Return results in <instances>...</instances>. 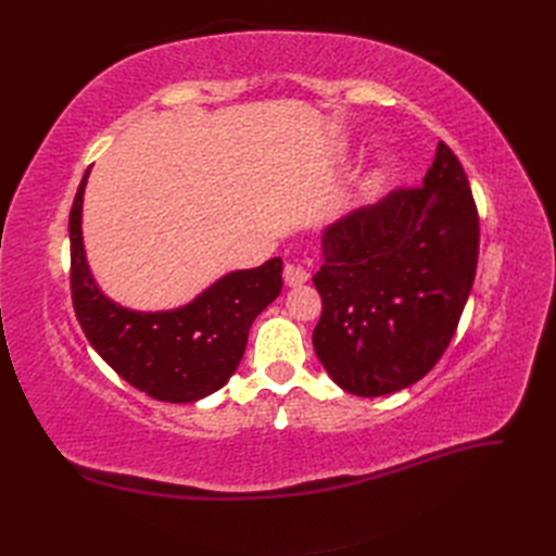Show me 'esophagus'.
Returning a JSON list of instances; mask_svg holds the SVG:
<instances>
[{
	"label": "esophagus",
	"instance_id": "obj_1",
	"mask_svg": "<svg viewBox=\"0 0 556 556\" xmlns=\"http://www.w3.org/2000/svg\"><path fill=\"white\" fill-rule=\"evenodd\" d=\"M282 278H285V285H290V288H296V285H304L308 280V271H306L304 266H299V264H285Z\"/></svg>",
	"mask_w": 556,
	"mask_h": 556
}]
</instances>
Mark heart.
<instances>
[{
	"instance_id": "1",
	"label": "heart",
	"mask_w": 556,
	"mask_h": 556,
	"mask_svg": "<svg viewBox=\"0 0 556 556\" xmlns=\"http://www.w3.org/2000/svg\"><path fill=\"white\" fill-rule=\"evenodd\" d=\"M392 155H387V153H380L378 157H376V162H374V169H371V176H368V180H366V188L368 190H374V188H378V185L387 178V174L392 172Z\"/></svg>"
}]
</instances>
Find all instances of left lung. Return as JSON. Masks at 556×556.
I'll return each mask as SVG.
<instances>
[{"mask_svg":"<svg viewBox=\"0 0 556 556\" xmlns=\"http://www.w3.org/2000/svg\"><path fill=\"white\" fill-rule=\"evenodd\" d=\"M480 220L457 155L441 141L419 188L341 217L313 276L323 315L313 348L329 378L382 396L443 357L476 280Z\"/></svg>","mask_w":556,"mask_h":556,"instance_id":"left-lung-1","label":"left lung"}]
</instances>
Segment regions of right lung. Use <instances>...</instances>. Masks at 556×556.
I'll use <instances>...</instances> for the list:
<instances>
[{
	"mask_svg": "<svg viewBox=\"0 0 556 556\" xmlns=\"http://www.w3.org/2000/svg\"><path fill=\"white\" fill-rule=\"evenodd\" d=\"M83 176L70 213L72 299L80 329L113 371L157 401L204 399L237 371L255 317L282 290V260L231 271L190 304L141 313L111 301L94 282L83 248Z\"/></svg>",
	"mask_w": 556,
	"mask_h": 556,
	"instance_id": "obj_1",
	"label": "right lung"
}]
</instances>
